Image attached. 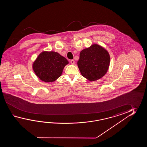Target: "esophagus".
<instances>
[{"mask_svg": "<svg viewBox=\"0 0 147 147\" xmlns=\"http://www.w3.org/2000/svg\"><path fill=\"white\" fill-rule=\"evenodd\" d=\"M70 63H71V65H75V60H70Z\"/></svg>", "mask_w": 147, "mask_h": 147, "instance_id": "obj_1", "label": "esophagus"}]
</instances>
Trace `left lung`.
I'll list each match as a JSON object with an SVG mask.
<instances>
[{
	"label": "left lung",
	"mask_w": 147,
	"mask_h": 147,
	"mask_svg": "<svg viewBox=\"0 0 147 147\" xmlns=\"http://www.w3.org/2000/svg\"><path fill=\"white\" fill-rule=\"evenodd\" d=\"M77 65L84 78L90 81L97 80L104 76L108 70L109 54L102 46L94 44L81 51Z\"/></svg>",
	"instance_id": "obj_1"
}]
</instances>
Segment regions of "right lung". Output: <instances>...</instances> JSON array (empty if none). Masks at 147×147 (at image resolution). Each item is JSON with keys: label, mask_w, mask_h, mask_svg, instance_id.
<instances>
[{"label": "right lung", "mask_w": 147, "mask_h": 147, "mask_svg": "<svg viewBox=\"0 0 147 147\" xmlns=\"http://www.w3.org/2000/svg\"><path fill=\"white\" fill-rule=\"evenodd\" d=\"M69 62L65 57L55 51L41 53L32 64L35 74L41 80L51 82L61 76Z\"/></svg>", "instance_id": "right-lung-1"}]
</instances>
